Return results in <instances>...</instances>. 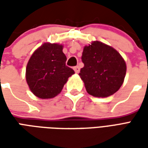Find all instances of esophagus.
<instances>
[{
  "mask_svg": "<svg viewBox=\"0 0 148 148\" xmlns=\"http://www.w3.org/2000/svg\"><path fill=\"white\" fill-rule=\"evenodd\" d=\"M74 71H75V73H77V74H78L79 73V71H80V68H79V66H74Z\"/></svg>",
  "mask_w": 148,
  "mask_h": 148,
  "instance_id": "esophagus-1",
  "label": "esophagus"
}]
</instances>
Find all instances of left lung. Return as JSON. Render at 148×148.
I'll return each instance as SVG.
<instances>
[{
  "label": "left lung",
  "mask_w": 148,
  "mask_h": 148,
  "mask_svg": "<svg viewBox=\"0 0 148 148\" xmlns=\"http://www.w3.org/2000/svg\"><path fill=\"white\" fill-rule=\"evenodd\" d=\"M82 61L84 67L81 69L79 76L89 94L106 97L121 88L127 67L124 58L113 47L93 41L85 46Z\"/></svg>",
  "instance_id": "1"
}]
</instances>
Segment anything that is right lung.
I'll use <instances>...</instances> for the list:
<instances>
[{"label": "right lung", "mask_w": 148, "mask_h": 148, "mask_svg": "<svg viewBox=\"0 0 148 148\" xmlns=\"http://www.w3.org/2000/svg\"><path fill=\"white\" fill-rule=\"evenodd\" d=\"M63 47L45 42L31 56L26 67V81L34 95L42 99L53 98L60 93L69 77L74 74L66 66Z\"/></svg>", "instance_id": "add662e5"}]
</instances>
